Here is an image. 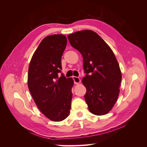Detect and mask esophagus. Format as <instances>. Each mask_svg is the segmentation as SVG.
Returning a JSON list of instances; mask_svg holds the SVG:
<instances>
[{
  "label": "esophagus",
  "mask_w": 147,
  "mask_h": 147,
  "mask_svg": "<svg viewBox=\"0 0 147 147\" xmlns=\"http://www.w3.org/2000/svg\"><path fill=\"white\" fill-rule=\"evenodd\" d=\"M72 78L74 80L75 84H78L81 82L80 79V78H78L77 77H72Z\"/></svg>",
  "instance_id": "34e87169"
}]
</instances>
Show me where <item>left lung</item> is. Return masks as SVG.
<instances>
[{
  "label": "left lung",
  "instance_id": "obj_1",
  "mask_svg": "<svg viewBox=\"0 0 147 147\" xmlns=\"http://www.w3.org/2000/svg\"><path fill=\"white\" fill-rule=\"evenodd\" d=\"M68 39L83 56L86 75L82 83L86 88L84 99L89 110L96 115L108 113L117 100L121 82V72L113 51L91 30L71 34Z\"/></svg>",
  "mask_w": 147,
  "mask_h": 147
}]
</instances>
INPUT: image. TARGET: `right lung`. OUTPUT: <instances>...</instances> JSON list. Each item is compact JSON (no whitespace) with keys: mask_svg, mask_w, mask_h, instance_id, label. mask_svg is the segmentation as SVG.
<instances>
[{"mask_svg":"<svg viewBox=\"0 0 147 147\" xmlns=\"http://www.w3.org/2000/svg\"><path fill=\"white\" fill-rule=\"evenodd\" d=\"M67 38L61 34L44 38L30 60L28 85L40 112L54 121H61L69 116L72 98L74 80L62 74L61 57Z\"/></svg>","mask_w":147,"mask_h":147,"instance_id":"1","label":"right lung"}]
</instances>
